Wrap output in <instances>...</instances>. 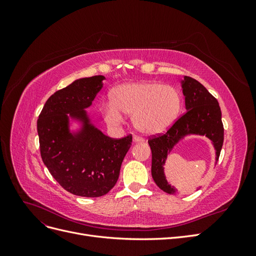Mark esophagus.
<instances>
[{"instance_id": "34e87169", "label": "esophagus", "mask_w": 256, "mask_h": 256, "mask_svg": "<svg viewBox=\"0 0 256 256\" xmlns=\"http://www.w3.org/2000/svg\"><path fill=\"white\" fill-rule=\"evenodd\" d=\"M132 141H134V143H143V142H144V138H140V136H134Z\"/></svg>"}]
</instances>
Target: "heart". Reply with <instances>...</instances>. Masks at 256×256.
Listing matches in <instances>:
<instances>
[{
  "label": "heart",
  "mask_w": 256,
  "mask_h": 256,
  "mask_svg": "<svg viewBox=\"0 0 256 256\" xmlns=\"http://www.w3.org/2000/svg\"><path fill=\"white\" fill-rule=\"evenodd\" d=\"M182 96L172 85L154 81L122 84L113 92L112 100L102 106L104 120L120 126L125 114L132 115L136 130L147 136L164 134L177 120Z\"/></svg>",
  "instance_id": "heart-1"
}]
</instances>
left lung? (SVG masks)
Here are the masks:
<instances>
[{
  "mask_svg": "<svg viewBox=\"0 0 256 256\" xmlns=\"http://www.w3.org/2000/svg\"><path fill=\"white\" fill-rule=\"evenodd\" d=\"M182 88L184 96V114L164 134L154 136L148 140L152 150V180L161 190L168 194L178 193L177 189L168 182L164 174L168 154L172 152L174 146L188 136H205L214 145L216 164L224 138L218 100L205 88L204 85L187 76H184L182 81Z\"/></svg>",
  "mask_w": 256,
  "mask_h": 256,
  "instance_id": "1",
  "label": "left lung"
}]
</instances>
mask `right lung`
I'll use <instances>...</instances> for the list:
<instances>
[{
    "mask_svg": "<svg viewBox=\"0 0 256 256\" xmlns=\"http://www.w3.org/2000/svg\"><path fill=\"white\" fill-rule=\"evenodd\" d=\"M104 76L74 81L46 102L37 120L44 166L62 187L74 196L106 194L120 176L132 136L111 138L95 127L86 112L102 88ZM80 128L70 130V120Z\"/></svg>",
    "mask_w": 256,
    "mask_h": 256,
    "instance_id": "1",
    "label": "right lung"
}]
</instances>
